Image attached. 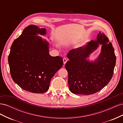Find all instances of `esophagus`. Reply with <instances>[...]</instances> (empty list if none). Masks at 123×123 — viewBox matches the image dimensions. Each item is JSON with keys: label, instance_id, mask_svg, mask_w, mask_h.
Instances as JSON below:
<instances>
[{"label": "esophagus", "instance_id": "obj_1", "mask_svg": "<svg viewBox=\"0 0 123 123\" xmlns=\"http://www.w3.org/2000/svg\"><path fill=\"white\" fill-rule=\"evenodd\" d=\"M67 62V59L66 58H63V62H64V65H65L66 63Z\"/></svg>", "mask_w": 123, "mask_h": 123}]
</instances>
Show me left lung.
<instances>
[{
  "mask_svg": "<svg viewBox=\"0 0 123 123\" xmlns=\"http://www.w3.org/2000/svg\"><path fill=\"white\" fill-rule=\"evenodd\" d=\"M102 44L101 52L94 62L86 58ZM69 61L65 64L68 73V85L74 94L90 95L100 91L109 83L113 74L116 56L112 44L103 33H99L95 40L85 46L70 50Z\"/></svg>",
  "mask_w": 123,
  "mask_h": 123,
  "instance_id": "left-lung-1",
  "label": "left lung"
}]
</instances>
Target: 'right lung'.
<instances>
[{"label":"right lung","mask_w":123,"mask_h":123,"mask_svg":"<svg viewBox=\"0 0 123 123\" xmlns=\"http://www.w3.org/2000/svg\"><path fill=\"white\" fill-rule=\"evenodd\" d=\"M44 35L46 29L30 25L15 40L11 47L8 62L11 77L24 90L43 93L62 66V58L51 56L49 43L37 34Z\"/></svg>","instance_id":"right-lung-1"}]
</instances>
